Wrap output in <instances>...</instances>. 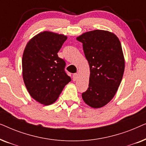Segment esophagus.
I'll return each mask as SVG.
<instances>
[{
	"mask_svg": "<svg viewBox=\"0 0 146 146\" xmlns=\"http://www.w3.org/2000/svg\"><path fill=\"white\" fill-rule=\"evenodd\" d=\"M78 79V74L75 73L73 74V80L74 81H76Z\"/></svg>",
	"mask_w": 146,
	"mask_h": 146,
	"instance_id": "obj_1",
	"label": "esophagus"
}]
</instances>
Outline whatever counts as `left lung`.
Here are the masks:
<instances>
[{"instance_id": "1", "label": "left lung", "mask_w": 146, "mask_h": 146, "mask_svg": "<svg viewBox=\"0 0 146 146\" xmlns=\"http://www.w3.org/2000/svg\"><path fill=\"white\" fill-rule=\"evenodd\" d=\"M76 40L82 43L90 71L89 87L82 97L89 106L100 108L112 100L124 72L120 41L115 34L104 30L86 32Z\"/></svg>"}]
</instances>
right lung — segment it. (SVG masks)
I'll return each mask as SVG.
<instances>
[{"mask_svg":"<svg viewBox=\"0 0 146 146\" xmlns=\"http://www.w3.org/2000/svg\"><path fill=\"white\" fill-rule=\"evenodd\" d=\"M66 39L64 35L44 31L26 45L22 60L23 80L31 96L41 104L55 102L71 81L64 71L65 62L58 56Z\"/></svg>","mask_w":146,"mask_h":146,"instance_id":"add662e5","label":"right lung"}]
</instances>
